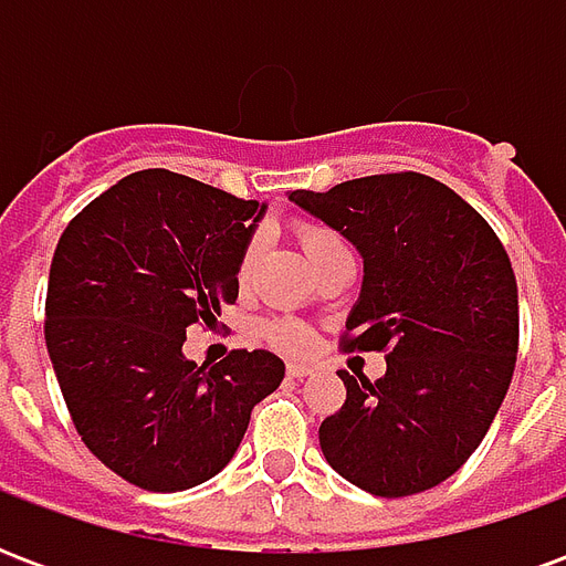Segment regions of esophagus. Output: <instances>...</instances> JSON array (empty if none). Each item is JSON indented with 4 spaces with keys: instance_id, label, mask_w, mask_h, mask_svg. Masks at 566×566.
<instances>
[{
    "instance_id": "34e87169",
    "label": "esophagus",
    "mask_w": 566,
    "mask_h": 566,
    "mask_svg": "<svg viewBox=\"0 0 566 566\" xmlns=\"http://www.w3.org/2000/svg\"><path fill=\"white\" fill-rule=\"evenodd\" d=\"M312 373H315V367L300 364V360H291V364H287V376H291V379H306V376H312Z\"/></svg>"
}]
</instances>
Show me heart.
<instances>
[{"mask_svg":"<svg viewBox=\"0 0 566 566\" xmlns=\"http://www.w3.org/2000/svg\"><path fill=\"white\" fill-rule=\"evenodd\" d=\"M296 233H300V242H303V251H306V258L312 254H318L324 248L336 245L339 239L331 233V230H324L321 223H300L296 227ZM254 266H258V242H251V245L242 251V260H239V284L251 282V275H254ZM263 336H266V343L275 345V348H282V352H306L308 345H312V333L303 321L296 318H272L263 324Z\"/></svg>","mask_w":566,"mask_h":566,"instance_id":"b5f03b06","label":"heart"}]
</instances>
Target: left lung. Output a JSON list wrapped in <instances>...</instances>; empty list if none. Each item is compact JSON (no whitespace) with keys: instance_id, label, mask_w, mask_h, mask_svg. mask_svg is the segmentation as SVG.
<instances>
[{"instance_id":"1","label":"left lung","mask_w":566,"mask_h":566,"mask_svg":"<svg viewBox=\"0 0 566 566\" xmlns=\"http://www.w3.org/2000/svg\"><path fill=\"white\" fill-rule=\"evenodd\" d=\"M287 199L364 258L348 345L388 355L379 381L339 369L345 403L318 430L324 458L376 497L446 482L485 439L518 355V287L500 239L470 202L421 172Z\"/></svg>"}]
</instances>
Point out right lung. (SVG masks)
Here are the masks:
<instances>
[{"label": "right lung", "instance_id": "right-lung-1", "mask_svg": "<svg viewBox=\"0 0 566 566\" xmlns=\"http://www.w3.org/2000/svg\"><path fill=\"white\" fill-rule=\"evenodd\" d=\"M266 202L145 169L72 218L51 260L44 343L69 416L99 461L148 491L202 485L233 461L282 357H185L187 327L239 296Z\"/></svg>", "mask_w": 566, "mask_h": 566}]
</instances>
